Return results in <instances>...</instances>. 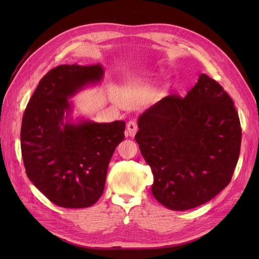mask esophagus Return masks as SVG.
<instances>
[{"label":"esophagus","instance_id":"esophagus-1","mask_svg":"<svg viewBox=\"0 0 259 259\" xmlns=\"http://www.w3.org/2000/svg\"><path fill=\"white\" fill-rule=\"evenodd\" d=\"M126 130H127V135L128 136H135V134H136V132H137V130H138V127H137V123L135 122V121H130V122H127V124H126Z\"/></svg>","mask_w":259,"mask_h":259}]
</instances>
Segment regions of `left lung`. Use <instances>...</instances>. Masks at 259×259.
<instances>
[{
    "instance_id": "left-lung-1",
    "label": "left lung",
    "mask_w": 259,
    "mask_h": 259,
    "mask_svg": "<svg viewBox=\"0 0 259 259\" xmlns=\"http://www.w3.org/2000/svg\"><path fill=\"white\" fill-rule=\"evenodd\" d=\"M135 139L153 174L152 194L169 209L204 204L229 185L242 130L231 97L204 73L185 98L164 97L138 119Z\"/></svg>"
}]
</instances>
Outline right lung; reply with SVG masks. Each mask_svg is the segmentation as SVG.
Returning <instances> with one entry per match:
<instances>
[{"label":"right lung","instance_id":"obj_1","mask_svg":"<svg viewBox=\"0 0 259 259\" xmlns=\"http://www.w3.org/2000/svg\"><path fill=\"white\" fill-rule=\"evenodd\" d=\"M103 75L100 65H61L50 70L22 116L20 142L27 176L61 207L95 204L105 189L109 162L124 139V121L70 122L69 98Z\"/></svg>","mask_w":259,"mask_h":259}]
</instances>
